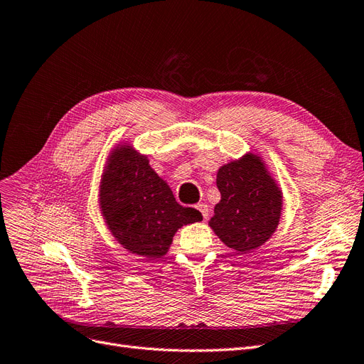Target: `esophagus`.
<instances>
[{"label": "esophagus", "mask_w": 364, "mask_h": 364, "mask_svg": "<svg viewBox=\"0 0 364 364\" xmlns=\"http://www.w3.org/2000/svg\"><path fill=\"white\" fill-rule=\"evenodd\" d=\"M197 209H199V211H200L202 215H203V218L206 220L208 215H209V206H208L206 203H199V205H197Z\"/></svg>", "instance_id": "obj_1"}]
</instances>
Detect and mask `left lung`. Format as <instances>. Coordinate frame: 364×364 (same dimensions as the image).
<instances>
[{
  "instance_id": "8db88e82",
  "label": "left lung",
  "mask_w": 364,
  "mask_h": 364,
  "mask_svg": "<svg viewBox=\"0 0 364 364\" xmlns=\"http://www.w3.org/2000/svg\"><path fill=\"white\" fill-rule=\"evenodd\" d=\"M222 194L208 225L237 255L258 249L277 230L282 214V190L267 164L249 151L217 171Z\"/></svg>"
}]
</instances>
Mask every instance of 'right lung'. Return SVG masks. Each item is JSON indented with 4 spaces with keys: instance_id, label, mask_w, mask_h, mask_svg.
<instances>
[{
    "instance_id": "right-lung-1",
    "label": "right lung",
    "mask_w": 364,
    "mask_h": 364,
    "mask_svg": "<svg viewBox=\"0 0 364 364\" xmlns=\"http://www.w3.org/2000/svg\"><path fill=\"white\" fill-rule=\"evenodd\" d=\"M98 206L118 243L147 259L167 255L178 229L203 218L197 209L176 202L147 155L127 141L109 153L98 185Z\"/></svg>"
}]
</instances>
